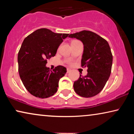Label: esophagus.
Wrapping results in <instances>:
<instances>
[{
  "instance_id": "esophagus-1",
  "label": "esophagus",
  "mask_w": 134,
  "mask_h": 134,
  "mask_svg": "<svg viewBox=\"0 0 134 134\" xmlns=\"http://www.w3.org/2000/svg\"><path fill=\"white\" fill-rule=\"evenodd\" d=\"M71 69H69V68H67V73H69V72H71Z\"/></svg>"
}]
</instances>
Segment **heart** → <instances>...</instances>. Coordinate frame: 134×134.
I'll return each instance as SVG.
<instances>
[{
	"label": "heart",
	"instance_id": "1",
	"mask_svg": "<svg viewBox=\"0 0 134 134\" xmlns=\"http://www.w3.org/2000/svg\"><path fill=\"white\" fill-rule=\"evenodd\" d=\"M73 41H72V42H73Z\"/></svg>",
	"mask_w": 134,
	"mask_h": 134
}]
</instances>
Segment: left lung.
<instances>
[{
    "label": "left lung",
    "mask_w": 134,
    "mask_h": 134,
    "mask_svg": "<svg viewBox=\"0 0 134 134\" xmlns=\"http://www.w3.org/2000/svg\"><path fill=\"white\" fill-rule=\"evenodd\" d=\"M69 37L82 42V66L88 68L87 76L80 74L79 79L74 82L75 92L84 98L96 96L103 89L111 73L113 56L109 43L91 31H81L70 34Z\"/></svg>",
    "instance_id": "left-lung-1"
}]
</instances>
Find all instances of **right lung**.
Returning <instances> with one entry per match:
<instances>
[{
  "instance_id": "1",
  "label": "right lung",
  "mask_w": 134,
  "mask_h": 134,
  "mask_svg": "<svg viewBox=\"0 0 134 134\" xmlns=\"http://www.w3.org/2000/svg\"><path fill=\"white\" fill-rule=\"evenodd\" d=\"M69 34H56L47 29H38L24 40L18 55L20 78L27 91L37 98H47L57 91L58 82L66 68L58 66L52 71L47 60L55 55Z\"/></svg>"
}]
</instances>
